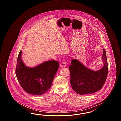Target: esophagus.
<instances>
[{
  "mask_svg": "<svg viewBox=\"0 0 121 121\" xmlns=\"http://www.w3.org/2000/svg\"><path fill=\"white\" fill-rule=\"evenodd\" d=\"M60 66L62 67H64L66 66V63L65 62H62L61 63V64H60Z\"/></svg>",
  "mask_w": 121,
  "mask_h": 121,
  "instance_id": "esophagus-1",
  "label": "esophagus"
}]
</instances>
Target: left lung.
Returning <instances> with one entry per match:
<instances>
[{
	"label": "left lung",
	"mask_w": 121,
	"mask_h": 121,
	"mask_svg": "<svg viewBox=\"0 0 121 121\" xmlns=\"http://www.w3.org/2000/svg\"><path fill=\"white\" fill-rule=\"evenodd\" d=\"M102 59L104 65L97 71L88 69L77 59L72 60L70 65V84L73 90L80 95L95 93L103 87L107 78L108 66L106 52L103 49Z\"/></svg>",
	"instance_id": "left-lung-1"
}]
</instances>
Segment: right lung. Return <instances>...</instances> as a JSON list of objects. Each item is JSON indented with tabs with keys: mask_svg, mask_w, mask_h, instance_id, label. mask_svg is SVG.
<instances>
[{
	"mask_svg": "<svg viewBox=\"0 0 121 121\" xmlns=\"http://www.w3.org/2000/svg\"><path fill=\"white\" fill-rule=\"evenodd\" d=\"M21 56L20 51L17 58L16 74L22 87L26 93L35 95L46 93L51 87L59 68V62L54 60H48L30 68L24 64Z\"/></svg>",
	"mask_w": 121,
	"mask_h": 121,
	"instance_id": "add662e5",
	"label": "right lung"
}]
</instances>
